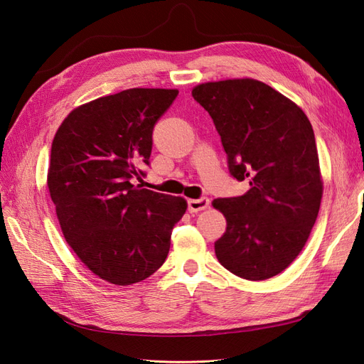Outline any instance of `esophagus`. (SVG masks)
<instances>
[{
    "label": "esophagus",
    "mask_w": 364,
    "mask_h": 364,
    "mask_svg": "<svg viewBox=\"0 0 364 364\" xmlns=\"http://www.w3.org/2000/svg\"><path fill=\"white\" fill-rule=\"evenodd\" d=\"M209 206V199L206 197H202V199H190L188 200V211L190 213H199L203 211Z\"/></svg>",
    "instance_id": "34e87169"
}]
</instances>
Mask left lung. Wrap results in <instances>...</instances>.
Segmentation results:
<instances>
[{"instance_id": "1", "label": "left lung", "mask_w": 364, "mask_h": 364, "mask_svg": "<svg viewBox=\"0 0 364 364\" xmlns=\"http://www.w3.org/2000/svg\"><path fill=\"white\" fill-rule=\"evenodd\" d=\"M194 100L211 115L229 173L250 190L213 206L226 218L220 264L249 281L287 269L304 249L321 208L323 181L310 119L290 98L255 79L206 82Z\"/></svg>"}]
</instances>
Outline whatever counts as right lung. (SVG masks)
Returning a JSON list of instances; mask_svg holds the SVG:
<instances>
[{"label":"right lung","mask_w":364,"mask_h":364,"mask_svg":"<svg viewBox=\"0 0 364 364\" xmlns=\"http://www.w3.org/2000/svg\"><path fill=\"white\" fill-rule=\"evenodd\" d=\"M178 90L132 87L77 106L54 135L47 174L62 234L95 277L144 281L170 250L183 197L134 185L149 164L156 121Z\"/></svg>","instance_id":"1"}]
</instances>
